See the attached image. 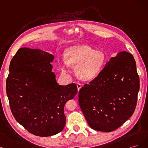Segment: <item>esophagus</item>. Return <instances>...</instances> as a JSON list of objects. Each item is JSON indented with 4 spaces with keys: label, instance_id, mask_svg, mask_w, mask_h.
I'll list each match as a JSON object with an SVG mask.
<instances>
[{
    "label": "esophagus",
    "instance_id": "esophagus-1",
    "mask_svg": "<svg viewBox=\"0 0 148 148\" xmlns=\"http://www.w3.org/2000/svg\"><path fill=\"white\" fill-rule=\"evenodd\" d=\"M77 90L79 91V90L81 88V87H82V85H81L79 83H77Z\"/></svg>",
    "mask_w": 148,
    "mask_h": 148
}]
</instances>
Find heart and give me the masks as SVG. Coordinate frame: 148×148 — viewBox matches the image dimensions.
<instances>
[{
	"mask_svg": "<svg viewBox=\"0 0 148 148\" xmlns=\"http://www.w3.org/2000/svg\"><path fill=\"white\" fill-rule=\"evenodd\" d=\"M65 61L61 64L63 73H67L68 64L75 66V74L82 80H92L98 75L106 62V56L103 51L95 50L86 45L71 47L66 51Z\"/></svg>",
	"mask_w": 148,
	"mask_h": 148,
	"instance_id": "obj_1",
	"label": "heart"
}]
</instances>
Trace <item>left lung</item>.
Here are the masks:
<instances>
[{
	"mask_svg": "<svg viewBox=\"0 0 148 148\" xmlns=\"http://www.w3.org/2000/svg\"><path fill=\"white\" fill-rule=\"evenodd\" d=\"M139 89L134 58L127 51L119 52L79 90V106L89 126L100 132L117 129L134 112Z\"/></svg>",
	"mask_w": 148,
	"mask_h": 148,
	"instance_id": "left-lung-1",
	"label": "left lung"
}]
</instances>
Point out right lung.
Wrapping results in <instances>:
<instances>
[{
	"mask_svg": "<svg viewBox=\"0 0 148 148\" xmlns=\"http://www.w3.org/2000/svg\"><path fill=\"white\" fill-rule=\"evenodd\" d=\"M54 56L39 49H19L12 59L6 90L16 121L36 136H49L63 130L64 107L77 93L75 84L60 85L52 72Z\"/></svg>",
	"mask_w": 148,
	"mask_h": 148,
	"instance_id": "add662e5",
	"label": "right lung"
}]
</instances>
